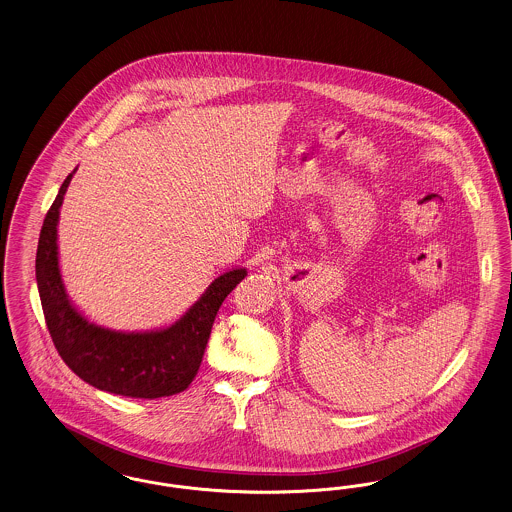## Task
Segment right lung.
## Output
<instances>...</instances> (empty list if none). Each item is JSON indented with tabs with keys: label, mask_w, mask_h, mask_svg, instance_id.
<instances>
[{
	"label": "right lung",
	"mask_w": 512,
	"mask_h": 512,
	"mask_svg": "<svg viewBox=\"0 0 512 512\" xmlns=\"http://www.w3.org/2000/svg\"><path fill=\"white\" fill-rule=\"evenodd\" d=\"M74 172L63 181L45 216L36 254L38 292L53 344L68 367L97 390L143 400L179 394L197 375L216 313L245 279L246 269L222 273L166 329L122 333L91 323L72 306L59 269V208Z\"/></svg>",
	"instance_id": "obj_1"
}]
</instances>
